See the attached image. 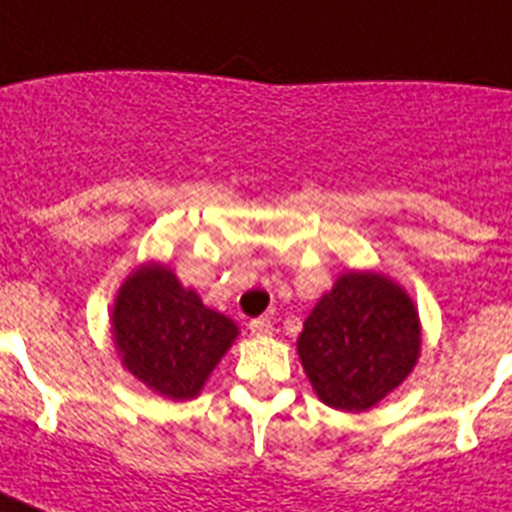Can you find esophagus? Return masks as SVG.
Instances as JSON below:
<instances>
[{"instance_id": "1", "label": "esophagus", "mask_w": 512, "mask_h": 512, "mask_svg": "<svg viewBox=\"0 0 512 512\" xmlns=\"http://www.w3.org/2000/svg\"><path fill=\"white\" fill-rule=\"evenodd\" d=\"M249 333L255 338H268L273 336V322L268 317H257V320L249 322Z\"/></svg>"}]
</instances>
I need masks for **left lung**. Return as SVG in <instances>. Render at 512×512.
Returning <instances> with one entry per match:
<instances>
[{
	"mask_svg": "<svg viewBox=\"0 0 512 512\" xmlns=\"http://www.w3.org/2000/svg\"><path fill=\"white\" fill-rule=\"evenodd\" d=\"M296 354L325 406L359 414L393 393L422 354L409 291L377 270H346L304 320Z\"/></svg>",
	"mask_w": 512,
	"mask_h": 512,
	"instance_id": "obj_1",
	"label": "left lung"
}]
</instances>
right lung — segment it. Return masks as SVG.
<instances>
[{
	"mask_svg": "<svg viewBox=\"0 0 512 512\" xmlns=\"http://www.w3.org/2000/svg\"><path fill=\"white\" fill-rule=\"evenodd\" d=\"M109 322L122 367L169 401L197 398L239 336L231 317L203 304L158 260L124 278Z\"/></svg>",
	"mask_w": 512,
	"mask_h": 512,
	"instance_id": "right-lung-1",
	"label": "right lung"
}]
</instances>
